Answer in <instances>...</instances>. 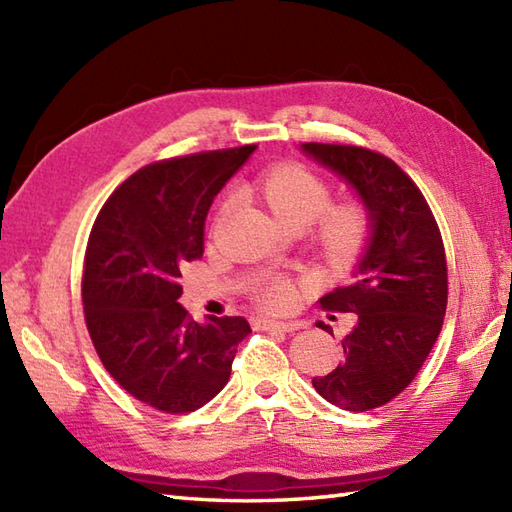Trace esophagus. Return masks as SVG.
<instances>
[{
	"instance_id": "obj_1",
	"label": "esophagus",
	"mask_w": 512,
	"mask_h": 512,
	"mask_svg": "<svg viewBox=\"0 0 512 512\" xmlns=\"http://www.w3.org/2000/svg\"><path fill=\"white\" fill-rule=\"evenodd\" d=\"M255 325H257V330H266V332H295L299 328V323L268 321V319H257Z\"/></svg>"
}]
</instances>
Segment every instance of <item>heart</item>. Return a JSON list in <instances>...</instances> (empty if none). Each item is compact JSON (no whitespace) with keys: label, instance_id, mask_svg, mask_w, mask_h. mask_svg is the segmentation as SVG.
Masks as SVG:
<instances>
[{"label":"heart","instance_id":"heart-1","mask_svg":"<svg viewBox=\"0 0 512 512\" xmlns=\"http://www.w3.org/2000/svg\"><path fill=\"white\" fill-rule=\"evenodd\" d=\"M257 191L288 228H306L317 220L314 244L330 262H347L367 242L372 231V213L358 200L332 202V187L310 169L288 162L264 171L257 178ZM228 200L222 204V213ZM255 301L264 310L284 312L295 301V284L288 277L270 275L255 286Z\"/></svg>","mask_w":512,"mask_h":512}]
</instances>
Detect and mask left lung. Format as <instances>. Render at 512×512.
<instances>
[{"mask_svg":"<svg viewBox=\"0 0 512 512\" xmlns=\"http://www.w3.org/2000/svg\"><path fill=\"white\" fill-rule=\"evenodd\" d=\"M303 151L350 182L372 213V239L350 284L319 301L356 314L341 341L345 361L312 378L332 405L361 413L402 394L436 345L449 297L447 255L422 191L394 160L358 145L306 143Z\"/></svg>","mask_w":512,"mask_h":512,"instance_id":"obj_1","label":"left lung"}]
</instances>
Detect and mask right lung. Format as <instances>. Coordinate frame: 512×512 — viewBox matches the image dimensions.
Masks as SVG:
<instances>
[{
  "label": "right lung",
  "instance_id": "obj_1",
  "mask_svg": "<svg viewBox=\"0 0 512 512\" xmlns=\"http://www.w3.org/2000/svg\"><path fill=\"white\" fill-rule=\"evenodd\" d=\"M257 145L151 162L118 187L83 259L85 325L103 367L136 400L165 413L206 405L231 376L244 317L195 323L178 299L184 264L204 253V220Z\"/></svg>",
  "mask_w": 512,
  "mask_h": 512
}]
</instances>
